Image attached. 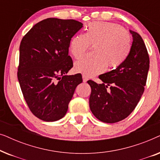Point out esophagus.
<instances>
[{
  "instance_id": "1",
  "label": "esophagus",
  "mask_w": 160,
  "mask_h": 160,
  "mask_svg": "<svg viewBox=\"0 0 160 160\" xmlns=\"http://www.w3.org/2000/svg\"><path fill=\"white\" fill-rule=\"evenodd\" d=\"M82 78H83V82H87V78L86 77V76H82Z\"/></svg>"
}]
</instances>
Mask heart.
Wrapping results in <instances>:
<instances>
[{"instance_id": "1", "label": "heart", "mask_w": 160, "mask_h": 160, "mask_svg": "<svg viewBox=\"0 0 160 160\" xmlns=\"http://www.w3.org/2000/svg\"><path fill=\"white\" fill-rule=\"evenodd\" d=\"M89 47H94V58L85 59L74 64L76 73L92 77L102 73L106 67L114 69L127 60L131 50V38L119 25L107 22L89 24L85 33L71 38L69 51L76 60L84 58Z\"/></svg>"}]
</instances>
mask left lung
<instances>
[{
    "label": "left lung",
    "instance_id": "1",
    "mask_svg": "<svg viewBox=\"0 0 160 160\" xmlns=\"http://www.w3.org/2000/svg\"><path fill=\"white\" fill-rule=\"evenodd\" d=\"M130 32L132 43L127 60L116 69L99 76L102 84L87 82L92 89L90 110L98 119L106 123H115L128 117L146 86L149 57L141 36L132 30Z\"/></svg>",
    "mask_w": 160,
    "mask_h": 160
}]
</instances>
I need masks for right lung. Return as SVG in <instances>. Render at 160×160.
<instances>
[{
	"label": "right lung",
	"instance_id": "add662e5",
	"mask_svg": "<svg viewBox=\"0 0 160 160\" xmlns=\"http://www.w3.org/2000/svg\"><path fill=\"white\" fill-rule=\"evenodd\" d=\"M82 27L74 19L48 18L22 39L17 77L30 110L43 121L62 119L82 82L80 73L66 75L73 67L70 41Z\"/></svg>",
	"mask_w": 160,
	"mask_h": 160
}]
</instances>
